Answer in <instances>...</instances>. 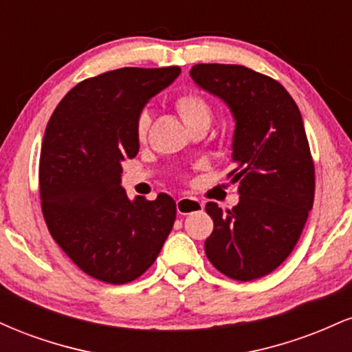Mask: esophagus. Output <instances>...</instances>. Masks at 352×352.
Here are the masks:
<instances>
[{"label": "esophagus", "mask_w": 352, "mask_h": 352, "mask_svg": "<svg viewBox=\"0 0 352 352\" xmlns=\"http://www.w3.org/2000/svg\"><path fill=\"white\" fill-rule=\"evenodd\" d=\"M204 210V204L197 199H190V197H184V199L177 200V212L179 215H190L193 212H200Z\"/></svg>", "instance_id": "esophagus-1"}]
</instances>
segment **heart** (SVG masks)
I'll list each match as a JSON object with an SVG mask.
<instances>
[{
    "instance_id": "obj_1",
    "label": "heart",
    "mask_w": 352,
    "mask_h": 352,
    "mask_svg": "<svg viewBox=\"0 0 352 352\" xmlns=\"http://www.w3.org/2000/svg\"><path fill=\"white\" fill-rule=\"evenodd\" d=\"M175 109L179 112L182 120L185 125H192L197 122H210V117H212V109H210L208 102L204 98L197 94H182L179 99L175 100ZM148 125H151V116L147 112H142L137 120V139L142 142L147 135Z\"/></svg>"
}]
</instances>
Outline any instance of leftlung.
Wrapping results in <instances>:
<instances>
[{
  "mask_svg": "<svg viewBox=\"0 0 352 352\" xmlns=\"http://www.w3.org/2000/svg\"><path fill=\"white\" fill-rule=\"evenodd\" d=\"M190 76L235 119L228 173L240 201H208L207 258L220 273L252 281L276 270L300 240L314 201V164L301 112L278 80L238 64H197Z\"/></svg>",
  "mask_w": 352,
  "mask_h": 352,
  "instance_id": "8db88e82",
  "label": "left lung"
}]
</instances>
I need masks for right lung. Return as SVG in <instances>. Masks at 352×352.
<instances>
[{"label": "right lung", "instance_id": "1", "mask_svg": "<svg viewBox=\"0 0 352 352\" xmlns=\"http://www.w3.org/2000/svg\"><path fill=\"white\" fill-rule=\"evenodd\" d=\"M179 74V66L122 67L89 78L47 122L39 157L44 220L63 252L99 281L124 285L144 274L173 227L170 195L129 200L120 175L139 152L144 106Z\"/></svg>", "mask_w": 352, "mask_h": 352}]
</instances>
